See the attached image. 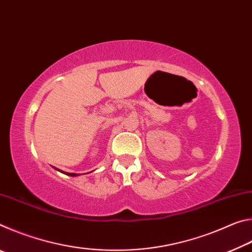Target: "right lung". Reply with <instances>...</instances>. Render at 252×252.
Returning <instances> with one entry per match:
<instances>
[{
    "label": "right lung",
    "instance_id": "add662e5",
    "mask_svg": "<svg viewBox=\"0 0 252 252\" xmlns=\"http://www.w3.org/2000/svg\"><path fill=\"white\" fill-rule=\"evenodd\" d=\"M57 169V168H55ZM58 171H60V172H62V173H64V174H66V176H70V177H78V176H80L79 173H69V172H64V171H61V170H59V169H57Z\"/></svg>",
    "mask_w": 252,
    "mask_h": 252
}]
</instances>
